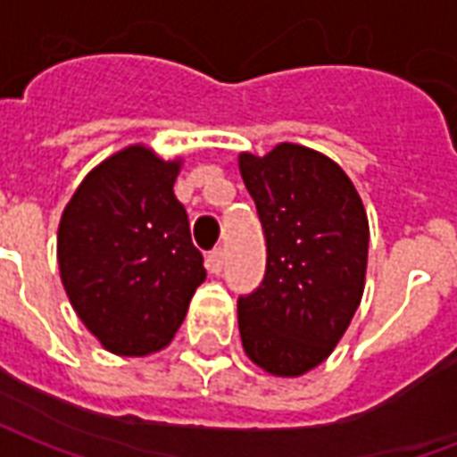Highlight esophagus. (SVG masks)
<instances>
[{
    "instance_id": "1",
    "label": "esophagus",
    "mask_w": 457,
    "mask_h": 457,
    "mask_svg": "<svg viewBox=\"0 0 457 457\" xmlns=\"http://www.w3.org/2000/svg\"><path fill=\"white\" fill-rule=\"evenodd\" d=\"M222 267H225V249L215 247L208 254V269L212 271V274H220Z\"/></svg>"
}]
</instances>
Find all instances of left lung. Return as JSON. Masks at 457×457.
Here are the masks:
<instances>
[{
  "label": "left lung",
  "instance_id": "1",
  "mask_svg": "<svg viewBox=\"0 0 457 457\" xmlns=\"http://www.w3.org/2000/svg\"><path fill=\"white\" fill-rule=\"evenodd\" d=\"M239 170L267 239L264 278L237 298L239 336L252 362L298 377L333 353L360 306L367 212L345 170L298 144L242 154Z\"/></svg>",
  "mask_w": 457,
  "mask_h": 457
}]
</instances>
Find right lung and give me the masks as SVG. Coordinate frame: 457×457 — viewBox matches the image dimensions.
Wrapping results in <instances>:
<instances>
[{
    "mask_svg": "<svg viewBox=\"0 0 457 457\" xmlns=\"http://www.w3.org/2000/svg\"><path fill=\"white\" fill-rule=\"evenodd\" d=\"M179 161L129 146L90 170L58 228L65 294L104 350L156 353L173 340L195 288L203 254L173 183Z\"/></svg>",
    "mask_w": 457,
    "mask_h": 457,
    "instance_id": "add662e5",
    "label": "right lung"
}]
</instances>
